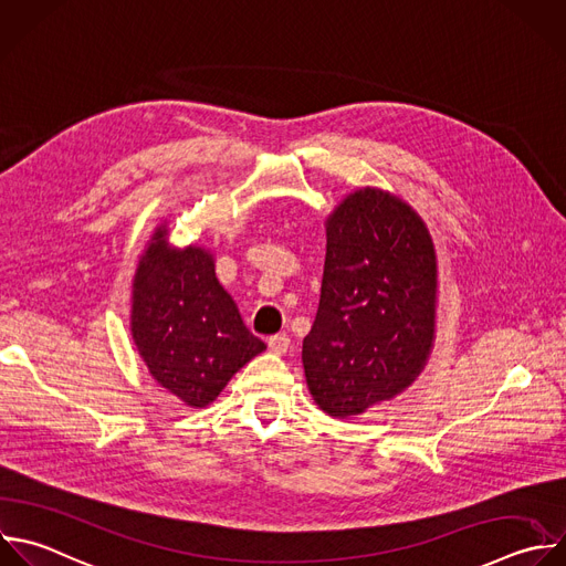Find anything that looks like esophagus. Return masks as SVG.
<instances>
[{
  "mask_svg": "<svg viewBox=\"0 0 566 566\" xmlns=\"http://www.w3.org/2000/svg\"><path fill=\"white\" fill-rule=\"evenodd\" d=\"M268 345H270V349H272L274 354H285V352H287V347H290V336H287L285 332L274 334V336H270Z\"/></svg>",
  "mask_w": 566,
  "mask_h": 566,
  "instance_id": "34e87169",
  "label": "esophagus"
}]
</instances>
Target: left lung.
I'll use <instances>...</instances> for the list:
<instances>
[{
    "instance_id": "obj_1",
    "label": "left lung",
    "mask_w": 566,
    "mask_h": 566,
    "mask_svg": "<svg viewBox=\"0 0 566 566\" xmlns=\"http://www.w3.org/2000/svg\"><path fill=\"white\" fill-rule=\"evenodd\" d=\"M436 252L420 217L380 190L349 195L327 219V254L303 367L316 405L358 416L402 391L433 340Z\"/></svg>"
}]
</instances>
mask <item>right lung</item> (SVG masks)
<instances>
[{
	"label": "right lung",
	"mask_w": 566,
	"mask_h": 566,
	"mask_svg": "<svg viewBox=\"0 0 566 566\" xmlns=\"http://www.w3.org/2000/svg\"><path fill=\"white\" fill-rule=\"evenodd\" d=\"M133 338L153 378L190 407L212 402L265 343L243 323L208 252L155 232L133 285Z\"/></svg>",
	"instance_id": "right-lung-1"
}]
</instances>
